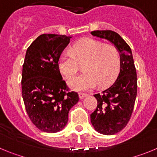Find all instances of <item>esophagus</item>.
<instances>
[{
	"label": "esophagus",
	"instance_id": "obj_1",
	"mask_svg": "<svg viewBox=\"0 0 157 157\" xmlns=\"http://www.w3.org/2000/svg\"><path fill=\"white\" fill-rule=\"evenodd\" d=\"M87 96H88V94H85V93H79V98H80V99H82V98H86V97H87Z\"/></svg>",
	"mask_w": 157,
	"mask_h": 157
}]
</instances>
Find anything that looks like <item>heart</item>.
Returning a JSON list of instances; mask_svg holds the SVG:
<instances>
[{
  "label": "heart",
  "instance_id": "b5f03b06",
  "mask_svg": "<svg viewBox=\"0 0 157 157\" xmlns=\"http://www.w3.org/2000/svg\"><path fill=\"white\" fill-rule=\"evenodd\" d=\"M82 63L84 72L68 82L69 87L73 90L87 91L98 83L106 86L112 82L120 69V51L111 44L94 38H84L72 45L71 52L62 54L58 67L65 78H70Z\"/></svg>",
  "mask_w": 157,
  "mask_h": 157
}]
</instances>
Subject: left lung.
Instances as JSON below:
<instances>
[{
  "label": "left lung",
  "mask_w": 157,
  "mask_h": 157,
  "mask_svg": "<svg viewBox=\"0 0 157 157\" xmlns=\"http://www.w3.org/2000/svg\"><path fill=\"white\" fill-rule=\"evenodd\" d=\"M91 34L114 44L120 51L121 64L116 81L102 94H94L98 106L90 120L100 134L112 135L127 126L134 110L137 96V72L131 49L121 36L112 30H94Z\"/></svg>",
  "instance_id": "left-lung-1"
}]
</instances>
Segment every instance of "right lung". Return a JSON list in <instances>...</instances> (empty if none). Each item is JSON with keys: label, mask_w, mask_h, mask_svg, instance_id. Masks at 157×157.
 Instances as JSON below:
<instances>
[{"label": "right lung", "mask_w": 157, "mask_h": 157, "mask_svg": "<svg viewBox=\"0 0 157 157\" xmlns=\"http://www.w3.org/2000/svg\"><path fill=\"white\" fill-rule=\"evenodd\" d=\"M70 36L44 34L27 48L22 72V95L30 120L47 133L63 130L70 109L79 100L76 92H67L58 67Z\"/></svg>", "instance_id": "right-lung-1"}]
</instances>
